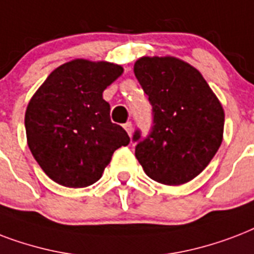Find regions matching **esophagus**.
<instances>
[{
    "mask_svg": "<svg viewBox=\"0 0 254 254\" xmlns=\"http://www.w3.org/2000/svg\"><path fill=\"white\" fill-rule=\"evenodd\" d=\"M123 127H125V129L126 131H127V132H128V135L129 136H131V133H132V123H131V122H127V123H126L125 126H123Z\"/></svg>",
    "mask_w": 254,
    "mask_h": 254,
    "instance_id": "obj_1",
    "label": "esophagus"
}]
</instances>
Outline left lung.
I'll return each mask as SVG.
<instances>
[{"label": "left lung", "mask_w": 254, "mask_h": 254, "mask_svg": "<svg viewBox=\"0 0 254 254\" xmlns=\"http://www.w3.org/2000/svg\"><path fill=\"white\" fill-rule=\"evenodd\" d=\"M133 72L152 106L148 135L133 132L135 156L155 182L188 183L209 164L223 141V107L201 74L178 58L143 57Z\"/></svg>", "instance_id": "8db88e82"}]
</instances>
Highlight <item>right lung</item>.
Wrapping results in <instances>:
<instances>
[{
  "instance_id": "add662e5",
  "label": "right lung",
  "mask_w": 254,
  "mask_h": 254,
  "mask_svg": "<svg viewBox=\"0 0 254 254\" xmlns=\"http://www.w3.org/2000/svg\"><path fill=\"white\" fill-rule=\"evenodd\" d=\"M123 68L109 62L75 60L47 76L25 114L27 145L43 172L68 188L98 182L111 156L129 143L110 118L103 91Z\"/></svg>"
}]
</instances>
